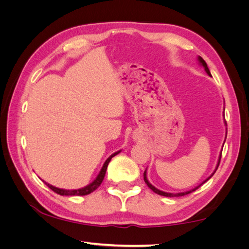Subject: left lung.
Segmentation results:
<instances>
[{
	"label": "left lung",
	"mask_w": 249,
	"mask_h": 249,
	"mask_svg": "<svg viewBox=\"0 0 249 249\" xmlns=\"http://www.w3.org/2000/svg\"><path fill=\"white\" fill-rule=\"evenodd\" d=\"M199 61H200V63L201 64L203 65V67H204V71L208 72V75L209 76H211V72H210V70H209V67H208V65H206V63H205V61L202 59V57L201 56H199ZM220 158H221V155H220V157H219V161H218V165H217V168H218V166H219V162H220ZM217 168H216V170H217ZM215 172V171H214ZM214 174V173H213ZM212 174V176H213ZM212 176H211L210 178H212ZM143 177H144V182L146 183V185L147 186H149L153 192L154 193H156V194H158V195H160V196H165V197H179V196H184V195H187V194H189V193H192V192H194V190H196L197 189L198 187H196L195 189H193V190H190V192H186V193H181V194H168V193H163V192H160V190H158L157 188H155L154 186H153V185H151L150 183H149V181H147V178H146V171H144V173H143ZM208 178V179H209Z\"/></svg>",
	"instance_id": "obj_1"
}]
</instances>
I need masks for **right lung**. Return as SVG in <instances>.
<instances>
[{"mask_svg":"<svg viewBox=\"0 0 249 249\" xmlns=\"http://www.w3.org/2000/svg\"><path fill=\"white\" fill-rule=\"evenodd\" d=\"M120 152H116L114 153V154L111 155L107 160H106V162L104 163V166L102 168V170H100L99 174L97 176L96 179H95L94 182H92L89 185H88V186L83 187V188H80V189H73V190H66V189H60V188H56L54 186H52V185L50 184H47L45 182V184L48 186L51 190H53L54 193H56L57 195H61V196H86V195H89L93 193L95 189H97L99 187V185L102 184L103 179L105 178V174H106V171H107V167L109 165V162L111 160V158H112L113 156H115L116 154H119Z\"/></svg>","mask_w":249,"mask_h":249,"instance_id":"obj_1","label":"right lung"}]
</instances>
